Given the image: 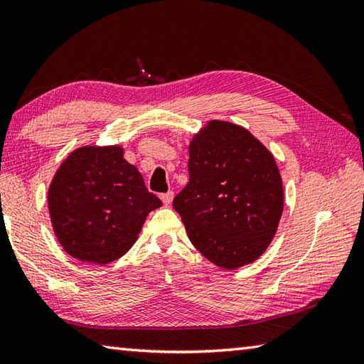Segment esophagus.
Segmentation results:
<instances>
[{
	"label": "esophagus",
	"mask_w": 364,
	"mask_h": 364,
	"mask_svg": "<svg viewBox=\"0 0 364 364\" xmlns=\"http://www.w3.org/2000/svg\"><path fill=\"white\" fill-rule=\"evenodd\" d=\"M161 200H162V203H164V206H168L170 203H172V200H173V192H166V194H162L161 196Z\"/></svg>",
	"instance_id": "34e87169"
}]
</instances>
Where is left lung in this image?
<instances>
[{"label": "left lung", "mask_w": 364, "mask_h": 364, "mask_svg": "<svg viewBox=\"0 0 364 364\" xmlns=\"http://www.w3.org/2000/svg\"><path fill=\"white\" fill-rule=\"evenodd\" d=\"M189 183L173 198L196 249L233 270L266 252L284 196L274 154L250 131L210 120L189 144Z\"/></svg>", "instance_id": "8db88e82"}]
</instances>
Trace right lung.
<instances>
[{
	"mask_svg": "<svg viewBox=\"0 0 364 364\" xmlns=\"http://www.w3.org/2000/svg\"><path fill=\"white\" fill-rule=\"evenodd\" d=\"M120 145H84L54 173L48 211L59 244L70 257L109 264L137 241L149 213L162 205Z\"/></svg>",
	"mask_w": 364,
	"mask_h": 364,
	"instance_id": "1",
	"label": "right lung"
}]
</instances>
